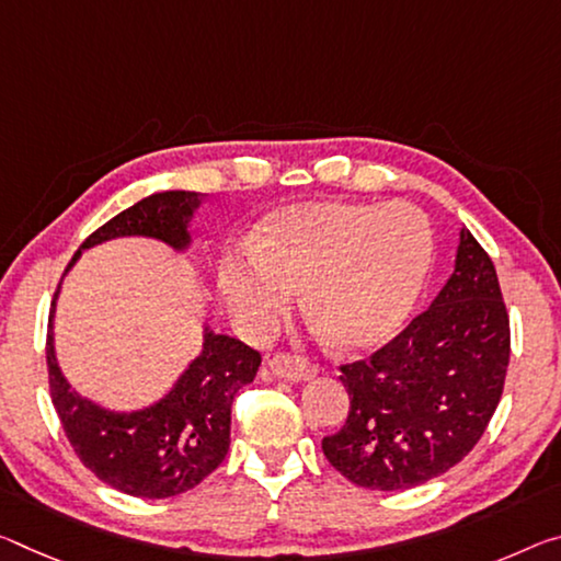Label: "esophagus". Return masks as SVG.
Masks as SVG:
<instances>
[{
	"instance_id": "esophagus-1",
	"label": "esophagus",
	"mask_w": 561,
	"mask_h": 561,
	"mask_svg": "<svg viewBox=\"0 0 561 561\" xmlns=\"http://www.w3.org/2000/svg\"><path fill=\"white\" fill-rule=\"evenodd\" d=\"M270 371L277 379H287V381H305L309 377H314L319 367L314 362H309L305 357H297V354H274L270 359Z\"/></svg>"
}]
</instances>
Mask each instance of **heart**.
<instances>
[{"instance_id": "1", "label": "heart", "mask_w": 561, "mask_h": 561, "mask_svg": "<svg viewBox=\"0 0 561 561\" xmlns=\"http://www.w3.org/2000/svg\"><path fill=\"white\" fill-rule=\"evenodd\" d=\"M432 227L412 204L307 202L266 217L221 287L249 324L270 327L307 289V314L342 350H371L404 324L432 262Z\"/></svg>"}]
</instances>
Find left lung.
Returning <instances> with one entry per match:
<instances>
[{
  "mask_svg": "<svg viewBox=\"0 0 561 561\" xmlns=\"http://www.w3.org/2000/svg\"><path fill=\"white\" fill-rule=\"evenodd\" d=\"M510 314L489 254L461 229L444 289L367 359L340 364L350 414L322 451L352 484L397 492L459 465L504 392Z\"/></svg>",
  "mask_w": 561,
  "mask_h": 561,
  "instance_id": "left-lung-1",
  "label": "left lung"
}]
</instances>
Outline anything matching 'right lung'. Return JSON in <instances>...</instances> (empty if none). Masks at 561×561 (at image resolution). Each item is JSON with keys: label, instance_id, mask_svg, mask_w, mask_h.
<instances>
[{"label": "right lung", "instance_id": "1", "mask_svg": "<svg viewBox=\"0 0 561 561\" xmlns=\"http://www.w3.org/2000/svg\"><path fill=\"white\" fill-rule=\"evenodd\" d=\"M197 204V192L152 194L89 234L82 249L127 234L157 237L182 249L190 239L186 225ZM77 256L79 252L67 270ZM260 364L262 354L252 346L234 336L207 332L204 352L162 402L145 412L117 414L104 412L69 389L55 362L51 332L47 334L49 397L75 455L104 484L145 500H167L194 489L225 461L234 397L254 381Z\"/></svg>", "mask_w": 561, "mask_h": 561}]
</instances>
